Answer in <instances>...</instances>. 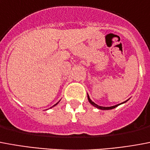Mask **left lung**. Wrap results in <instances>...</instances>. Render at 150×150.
I'll return each mask as SVG.
<instances>
[{
	"label": "left lung",
	"mask_w": 150,
	"mask_h": 150,
	"mask_svg": "<svg viewBox=\"0 0 150 150\" xmlns=\"http://www.w3.org/2000/svg\"><path fill=\"white\" fill-rule=\"evenodd\" d=\"M87 98H88V101H89V103L91 104L92 106H94L95 107H96V108H98V109H100V110H111V109H114V108H115V107H117V106H119V105H121V104H122V103H125L126 102H127V100L126 101V102H124V103H122L121 104H117V105H115V106H107V107H106V106H98V105H97V104H95L93 101L90 98L89 95H88V94H87Z\"/></svg>",
	"instance_id": "obj_1"
}]
</instances>
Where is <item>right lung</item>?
I'll list each match as a JSON object with an SVG mask.
<instances>
[{"mask_svg":"<svg viewBox=\"0 0 150 150\" xmlns=\"http://www.w3.org/2000/svg\"><path fill=\"white\" fill-rule=\"evenodd\" d=\"M58 103H59V102H58ZM58 103H56V104H55V105H57V104H58ZM55 105H54V106H55ZM51 108H52V107H51Z\"/></svg>","mask_w":150,"mask_h":150,"instance_id":"obj_1","label":"right lung"}]
</instances>
